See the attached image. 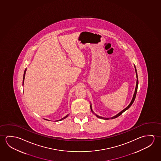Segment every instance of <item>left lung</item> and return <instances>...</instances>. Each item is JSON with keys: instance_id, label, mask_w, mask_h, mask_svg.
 I'll return each mask as SVG.
<instances>
[{"instance_id": "left-lung-1", "label": "left lung", "mask_w": 161, "mask_h": 161, "mask_svg": "<svg viewBox=\"0 0 161 161\" xmlns=\"http://www.w3.org/2000/svg\"><path fill=\"white\" fill-rule=\"evenodd\" d=\"M134 67H135V73H136V87H135V92H134V95H133V98H132V100H131V101L130 103V104L128 105L127 107H126L125 108H124V110H122L121 112H119V114H118L117 115H115L114 116H113L112 118H102V117H101V116H98V115H96V114H95L96 116H97V118H100V119H104V120H109V119H115V118H118L119 117V116L121 115L122 114H123V112H125L126 110H128V108H129V107L131 106V105L133 104V102L134 101V100L135 99V97H136V92H137V89H138V75H137V72H136V68H135V66L134 65ZM91 111H92V112L93 113V111H92V107H91Z\"/></svg>"}]
</instances>
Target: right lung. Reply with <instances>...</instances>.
<instances>
[{
	"mask_svg": "<svg viewBox=\"0 0 161 161\" xmlns=\"http://www.w3.org/2000/svg\"><path fill=\"white\" fill-rule=\"evenodd\" d=\"M26 70H27V69H25V72H24V74H23V83H24V79H25V74H26ZM68 115H67L66 116H65V117H64L63 118H62L61 119H60V120H59L58 121H61V120H63V119H65V118H67L68 116ZM46 120V119H45Z\"/></svg>",
	"mask_w": 161,
	"mask_h": 161,
	"instance_id": "add662e5",
	"label": "right lung"
}]
</instances>
